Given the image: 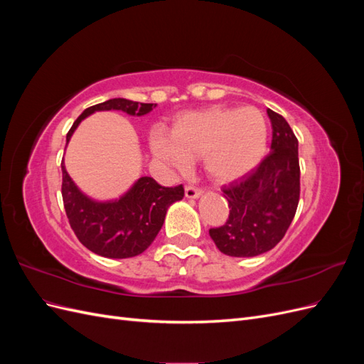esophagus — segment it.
Instances as JSON below:
<instances>
[{
    "instance_id": "obj_1",
    "label": "esophagus",
    "mask_w": 364,
    "mask_h": 364,
    "mask_svg": "<svg viewBox=\"0 0 364 364\" xmlns=\"http://www.w3.org/2000/svg\"><path fill=\"white\" fill-rule=\"evenodd\" d=\"M202 190L197 188V186H193V185H186L185 186V196L188 197V199H197V197L202 196Z\"/></svg>"
}]
</instances>
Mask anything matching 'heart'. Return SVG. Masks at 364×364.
Instances as JSON below:
<instances>
[{"label": "heart", "instance_id": "heart-1", "mask_svg": "<svg viewBox=\"0 0 364 364\" xmlns=\"http://www.w3.org/2000/svg\"><path fill=\"white\" fill-rule=\"evenodd\" d=\"M151 153L171 171L190 168L202 155L205 170L218 182H234L255 170L269 147V124L253 106H209L174 119L168 134L156 132Z\"/></svg>", "mask_w": 364, "mask_h": 364}]
</instances>
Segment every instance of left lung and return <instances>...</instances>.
Wrapping results in <instances>:
<instances>
[{
    "label": "left lung",
    "mask_w": 364,
    "mask_h": 364,
    "mask_svg": "<svg viewBox=\"0 0 364 364\" xmlns=\"http://www.w3.org/2000/svg\"><path fill=\"white\" fill-rule=\"evenodd\" d=\"M272 151L258 167L225 186L229 218L209 229L215 246L229 257H257L277 246L287 232L301 194L297 138L285 118L267 109Z\"/></svg>",
    "instance_id": "left-lung-1"
}]
</instances>
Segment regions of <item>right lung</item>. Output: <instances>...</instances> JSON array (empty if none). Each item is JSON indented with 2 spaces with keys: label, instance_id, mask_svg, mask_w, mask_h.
I'll return each instance as SVG.
<instances>
[{
  "label": "right lung",
  "instance_id": "1",
  "mask_svg": "<svg viewBox=\"0 0 364 364\" xmlns=\"http://www.w3.org/2000/svg\"><path fill=\"white\" fill-rule=\"evenodd\" d=\"M156 105L112 98L85 109L67 134V144L80 121L95 111H123L146 115ZM183 186H161L144 176L118 200L95 202L77 188L62 161V199L71 229L80 243L106 258H130L144 252L156 238L171 203L182 200Z\"/></svg>",
  "mask_w": 364,
  "mask_h": 364
}]
</instances>
